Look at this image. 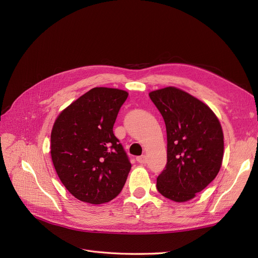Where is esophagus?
<instances>
[{"mask_svg":"<svg viewBox=\"0 0 258 258\" xmlns=\"http://www.w3.org/2000/svg\"><path fill=\"white\" fill-rule=\"evenodd\" d=\"M137 161L141 164H145L146 163V157L145 156H141V157H138L137 158Z\"/></svg>","mask_w":258,"mask_h":258,"instance_id":"obj_1","label":"esophagus"}]
</instances>
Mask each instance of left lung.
Here are the masks:
<instances>
[{
	"label": "left lung",
	"mask_w": 258,
	"mask_h": 258,
	"mask_svg": "<svg viewBox=\"0 0 258 258\" xmlns=\"http://www.w3.org/2000/svg\"><path fill=\"white\" fill-rule=\"evenodd\" d=\"M149 96L161 112L167 133V164L157 179V188L174 202L189 201L220 170V121L207 104L176 87L151 91Z\"/></svg>",
	"instance_id": "left-lung-1"
}]
</instances>
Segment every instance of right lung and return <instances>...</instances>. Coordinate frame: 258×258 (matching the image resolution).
<instances>
[{"instance_id":"add662e5","label":"right lung","mask_w":258,"mask_h":258,"mask_svg":"<svg viewBox=\"0 0 258 258\" xmlns=\"http://www.w3.org/2000/svg\"><path fill=\"white\" fill-rule=\"evenodd\" d=\"M128 92L93 88L59 113L50 157L60 181L82 202L101 204L121 191L131 164L113 126Z\"/></svg>"}]
</instances>
